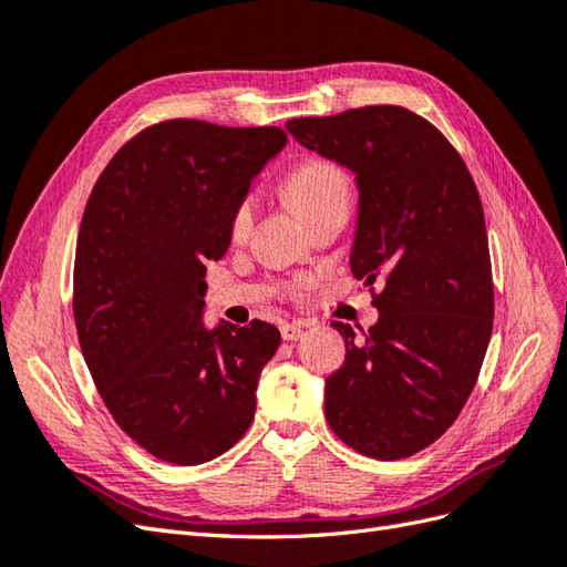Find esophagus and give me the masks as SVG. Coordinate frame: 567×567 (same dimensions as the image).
<instances>
[{"instance_id": "34e87169", "label": "esophagus", "mask_w": 567, "mask_h": 567, "mask_svg": "<svg viewBox=\"0 0 567 567\" xmlns=\"http://www.w3.org/2000/svg\"><path fill=\"white\" fill-rule=\"evenodd\" d=\"M281 338L284 340H300L302 326L300 323H281Z\"/></svg>"}]
</instances>
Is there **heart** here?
<instances>
[{
  "mask_svg": "<svg viewBox=\"0 0 567 567\" xmlns=\"http://www.w3.org/2000/svg\"><path fill=\"white\" fill-rule=\"evenodd\" d=\"M286 194L296 210L307 217L319 208L333 203H348L350 198V182L348 175L333 163L326 161H307L293 167L286 177ZM255 217V198L244 196L238 198L229 219V234L234 241H244L250 234Z\"/></svg>",
  "mask_w": 567,
  "mask_h": 567,
  "instance_id": "b5f03b06",
  "label": "heart"
}]
</instances>
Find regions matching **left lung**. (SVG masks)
<instances>
[{
  "instance_id": "1",
  "label": "left lung",
  "mask_w": 567,
  "mask_h": 567,
  "mask_svg": "<svg viewBox=\"0 0 567 567\" xmlns=\"http://www.w3.org/2000/svg\"><path fill=\"white\" fill-rule=\"evenodd\" d=\"M307 151L348 167L359 210L350 269L379 321L346 338L326 379L331 431L359 454L392 461L433 444L461 414L489 346L492 265L483 203L466 163L425 117L367 106L288 120Z\"/></svg>"
}]
</instances>
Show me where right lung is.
Wrapping results in <instances>:
<instances>
[{"instance_id": "1", "label": "right lung", "mask_w": 567, "mask_h": 567, "mask_svg": "<svg viewBox=\"0 0 567 567\" xmlns=\"http://www.w3.org/2000/svg\"><path fill=\"white\" fill-rule=\"evenodd\" d=\"M284 146L279 127L167 120L92 188L73 279L80 348L115 423L161 461H213L255 416L281 333L260 319L208 329L205 271L231 244L234 205Z\"/></svg>"}]
</instances>
